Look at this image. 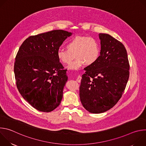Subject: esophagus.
Returning <instances> with one entry per match:
<instances>
[{"label": "esophagus", "mask_w": 146, "mask_h": 146, "mask_svg": "<svg viewBox=\"0 0 146 146\" xmlns=\"http://www.w3.org/2000/svg\"><path fill=\"white\" fill-rule=\"evenodd\" d=\"M81 76L78 75V76H77V82H81Z\"/></svg>", "instance_id": "obj_1"}]
</instances>
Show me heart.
<instances>
[{
    "mask_svg": "<svg viewBox=\"0 0 146 146\" xmlns=\"http://www.w3.org/2000/svg\"><path fill=\"white\" fill-rule=\"evenodd\" d=\"M66 47L67 50L59 49L56 56L61 63L69 64L75 54L76 59L67 66L70 70H77L86 64H94L100 54L99 41L93 37L76 36L68 41Z\"/></svg>",
    "mask_w": 146,
    "mask_h": 146,
    "instance_id": "obj_1",
    "label": "heart"
}]
</instances>
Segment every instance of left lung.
I'll return each mask as SVG.
<instances>
[{
  "label": "left lung",
  "instance_id": "left-lung-1",
  "mask_svg": "<svg viewBox=\"0 0 146 146\" xmlns=\"http://www.w3.org/2000/svg\"><path fill=\"white\" fill-rule=\"evenodd\" d=\"M100 54L93 65L85 68L80 87L82 105L99 114L112 108L122 96L129 76V64L124 46L111 35L99 33Z\"/></svg>",
  "mask_w": 146,
  "mask_h": 146
}]
</instances>
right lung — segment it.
Instances as JSON below:
<instances>
[{"instance_id": "1", "label": "right lung", "mask_w": 146, "mask_h": 146, "mask_svg": "<svg viewBox=\"0 0 146 146\" xmlns=\"http://www.w3.org/2000/svg\"><path fill=\"white\" fill-rule=\"evenodd\" d=\"M72 35L54 30L31 36L17 52L14 68L17 88L24 99L40 111L50 112L60 103L68 77L56 53Z\"/></svg>"}]
</instances>
